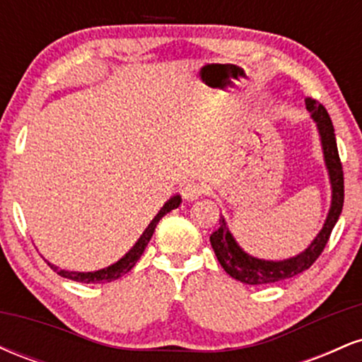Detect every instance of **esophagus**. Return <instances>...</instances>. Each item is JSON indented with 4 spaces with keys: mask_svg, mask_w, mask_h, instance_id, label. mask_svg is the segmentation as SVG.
Wrapping results in <instances>:
<instances>
[{
    "mask_svg": "<svg viewBox=\"0 0 362 362\" xmlns=\"http://www.w3.org/2000/svg\"><path fill=\"white\" fill-rule=\"evenodd\" d=\"M180 194L185 201H194L201 195L209 194V185H206L204 182H187V184L182 185Z\"/></svg>",
    "mask_w": 362,
    "mask_h": 362,
    "instance_id": "esophagus-1",
    "label": "esophagus"
}]
</instances>
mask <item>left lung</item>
<instances>
[{
	"mask_svg": "<svg viewBox=\"0 0 362 362\" xmlns=\"http://www.w3.org/2000/svg\"><path fill=\"white\" fill-rule=\"evenodd\" d=\"M306 109L311 112L313 119L317 120L320 136H322L323 144V155H325L327 168L330 173L332 182V207L323 230L313 240V243L306 248L300 255L293 257L289 260L282 262H269L260 260L255 257L247 255L242 248L236 245V242L228 231L224 219H219V228L211 235V245L213 250L218 257L221 267L230 274L231 277L245 284H269V282H277L289 279V277L298 276V274L305 272L311 265L317 262L322 255L323 248L327 247L328 240H330L332 230H334L335 223H337L340 213H342L344 206V170L342 161H340L337 141H335L334 126H332L330 115L325 107L322 105L315 98L306 97Z\"/></svg>",
	"mask_w": 362,
	"mask_h": 362,
	"instance_id": "1",
	"label": "left lung"
}]
</instances>
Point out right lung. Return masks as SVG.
Masks as SVG:
<instances>
[{
    "mask_svg": "<svg viewBox=\"0 0 362 362\" xmlns=\"http://www.w3.org/2000/svg\"><path fill=\"white\" fill-rule=\"evenodd\" d=\"M180 201L182 199L178 197V195L170 199L167 204L161 207L160 213L155 216V219L149 223V226L144 230V233L141 235L138 243H136L134 247H132L131 250L126 253V257H122L117 264L110 265V267L102 269V271H97V272H68V271H61V269L54 267V265H51V264L49 265H51L52 271L59 274L61 277H66V279H71L76 282H85V284H102V282H112V281L119 279L120 276H124V274H127L129 271H131V269L136 265V262L141 259L144 248H146V245L149 243V240H151L153 233H155V228H156L158 221H160V219L163 218L167 213H170L172 209H177L178 204H180Z\"/></svg>",
    "mask_w": 362,
    "mask_h": 362,
    "instance_id": "right-lung-1",
    "label": "right lung"
}]
</instances>
